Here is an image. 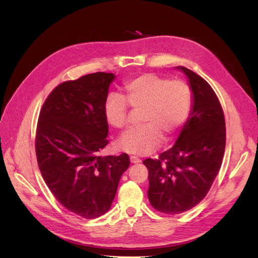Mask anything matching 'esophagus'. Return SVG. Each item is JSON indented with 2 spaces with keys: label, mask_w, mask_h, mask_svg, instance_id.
Returning a JSON list of instances; mask_svg holds the SVG:
<instances>
[{
  "label": "esophagus",
  "mask_w": 258,
  "mask_h": 258,
  "mask_svg": "<svg viewBox=\"0 0 258 258\" xmlns=\"http://www.w3.org/2000/svg\"><path fill=\"white\" fill-rule=\"evenodd\" d=\"M130 161L131 163H140L141 162V159L136 157V156H130Z\"/></svg>",
  "instance_id": "esophagus-1"
}]
</instances>
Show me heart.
Returning a JSON list of instances; mask_svg holds the SVG:
<instances>
[{"mask_svg":"<svg viewBox=\"0 0 258 258\" xmlns=\"http://www.w3.org/2000/svg\"><path fill=\"white\" fill-rule=\"evenodd\" d=\"M123 98L112 95L104 104L106 121L115 129L124 130L130 124L131 105L142 111L144 126L123 135L118 143L120 150L134 155H147L162 143L170 141L188 119L192 106V91L184 81H170L147 73L126 83Z\"/></svg>","mask_w":258,"mask_h":258,"instance_id":"obj_1","label":"heart"}]
</instances>
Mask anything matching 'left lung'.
<instances>
[{
  "label": "left lung",
  "instance_id": "1",
  "mask_svg": "<svg viewBox=\"0 0 258 258\" xmlns=\"http://www.w3.org/2000/svg\"><path fill=\"white\" fill-rule=\"evenodd\" d=\"M194 93L190 117L177 141L157 159L147 158V190L152 207L161 213L186 212L207 196L221 169L226 145L225 116L209 83L191 70L178 67Z\"/></svg>",
  "mask_w": 258,
  "mask_h": 258
}]
</instances>
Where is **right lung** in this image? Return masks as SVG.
Segmentation results:
<instances>
[{
  "label": "right lung",
  "mask_w": 258,
  "mask_h": 258,
  "mask_svg": "<svg viewBox=\"0 0 258 258\" xmlns=\"http://www.w3.org/2000/svg\"><path fill=\"white\" fill-rule=\"evenodd\" d=\"M112 73L97 72L53 88L38 116L35 153L49 190L70 212L87 220L111 208L129 156L100 157L108 144L104 104Z\"/></svg>",
  "instance_id": "add662e5"
}]
</instances>
